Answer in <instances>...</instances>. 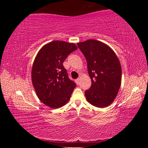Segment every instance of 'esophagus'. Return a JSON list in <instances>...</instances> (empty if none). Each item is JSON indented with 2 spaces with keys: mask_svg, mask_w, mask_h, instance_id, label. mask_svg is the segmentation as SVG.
Masks as SVG:
<instances>
[{
  "mask_svg": "<svg viewBox=\"0 0 148 148\" xmlns=\"http://www.w3.org/2000/svg\"><path fill=\"white\" fill-rule=\"evenodd\" d=\"M79 80H80V79L79 78H77V79H76V83L78 84H79Z\"/></svg>",
  "mask_w": 148,
  "mask_h": 148,
  "instance_id": "1",
  "label": "esophagus"
}]
</instances>
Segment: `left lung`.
Returning <instances> with one entry per match:
<instances>
[{"label":"left lung","mask_w":148,"mask_h":148,"mask_svg":"<svg viewBox=\"0 0 148 148\" xmlns=\"http://www.w3.org/2000/svg\"><path fill=\"white\" fill-rule=\"evenodd\" d=\"M85 56L92 79L84 92L87 101L97 108H106L114 101L121 81V67L112 49L106 44L90 39L77 44Z\"/></svg>","instance_id":"left-lung-1"}]
</instances>
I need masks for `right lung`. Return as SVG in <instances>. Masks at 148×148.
<instances>
[{
    "instance_id": "add662e5",
    "label": "right lung",
    "mask_w": 148,
    "mask_h": 148,
    "mask_svg": "<svg viewBox=\"0 0 148 148\" xmlns=\"http://www.w3.org/2000/svg\"><path fill=\"white\" fill-rule=\"evenodd\" d=\"M77 49L74 43L54 40L44 46L34 60L33 86L39 100L49 108H59L66 104L76 88L63 63Z\"/></svg>"
}]
</instances>
